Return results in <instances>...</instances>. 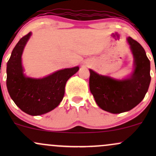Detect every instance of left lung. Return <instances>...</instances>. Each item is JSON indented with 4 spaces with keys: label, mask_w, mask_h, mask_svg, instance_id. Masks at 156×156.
<instances>
[{
    "label": "left lung",
    "mask_w": 156,
    "mask_h": 156,
    "mask_svg": "<svg viewBox=\"0 0 156 156\" xmlns=\"http://www.w3.org/2000/svg\"><path fill=\"white\" fill-rule=\"evenodd\" d=\"M128 42L135 60V69L127 79L118 80L89 69V89L100 108L113 114L131 110L144 99L151 80L150 62L145 51L131 37Z\"/></svg>",
    "instance_id": "obj_1"
}]
</instances>
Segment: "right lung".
Listing matches in <instances>:
<instances>
[{"mask_svg":"<svg viewBox=\"0 0 156 156\" xmlns=\"http://www.w3.org/2000/svg\"><path fill=\"white\" fill-rule=\"evenodd\" d=\"M31 35L29 32L22 37L12 52L7 62L6 86L11 98L23 112L37 116L51 112L59 105L67 80L79 67L62 69L39 79L27 78L23 74L21 55Z\"/></svg>","mask_w":156,"mask_h":156,"instance_id":"obj_1","label":"right lung"}]
</instances>
